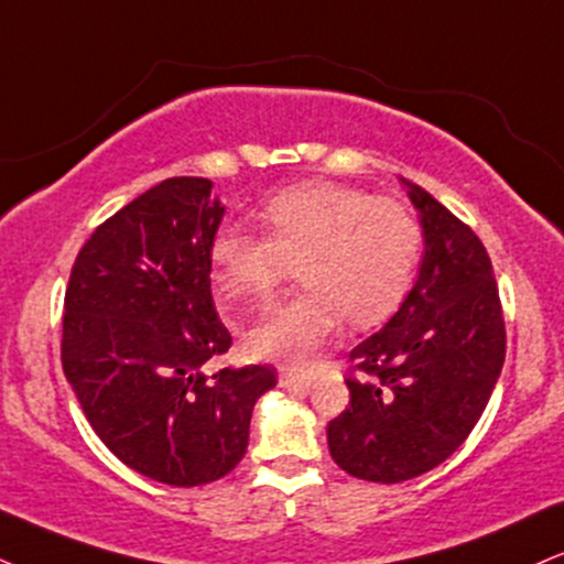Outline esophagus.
<instances>
[{
    "mask_svg": "<svg viewBox=\"0 0 564 564\" xmlns=\"http://www.w3.org/2000/svg\"><path fill=\"white\" fill-rule=\"evenodd\" d=\"M311 381H314V373L297 371V368H290V366L280 368V387H284V389L311 387Z\"/></svg>",
    "mask_w": 564,
    "mask_h": 564,
    "instance_id": "esophagus-1",
    "label": "esophagus"
}]
</instances>
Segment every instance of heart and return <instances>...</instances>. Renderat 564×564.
I'll return each instance as SVG.
<instances>
[{
    "label": "heart",
    "mask_w": 564,
    "mask_h": 564,
    "mask_svg": "<svg viewBox=\"0 0 564 564\" xmlns=\"http://www.w3.org/2000/svg\"><path fill=\"white\" fill-rule=\"evenodd\" d=\"M261 229L229 221L212 235L208 259L225 301L267 297L293 271L305 288L271 305L248 332L256 358L305 366L339 329L381 324L398 311L423 253V227L398 198L364 187L288 185L261 200Z\"/></svg>",
    "instance_id": "obj_1"
}]
</instances>
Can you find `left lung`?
<instances>
[{"mask_svg": "<svg viewBox=\"0 0 564 564\" xmlns=\"http://www.w3.org/2000/svg\"><path fill=\"white\" fill-rule=\"evenodd\" d=\"M410 200L426 238L421 274L384 329L350 350V405L326 429L339 468L377 484L426 474L468 440L507 350L484 242L419 185Z\"/></svg>", "mask_w": 564, "mask_h": 564, "instance_id": "1", "label": "left lung"}]
</instances>
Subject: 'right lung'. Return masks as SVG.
<instances>
[{
  "label": "right lung",
  "mask_w": 564,
  "mask_h": 564,
  "mask_svg": "<svg viewBox=\"0 0 564 564\" xmlns=\"http://www.w3.org/2000/svg\"><path fill=\"white\" fill-rule=\"evenodd\" d=\"M225 206L212 180L170 177L83 242L62 316V368L115 457L170 486H200L242 460L274 366H225L208 242Z\"/></svg>",
  "instance_id": "1"
}]
</instances>
